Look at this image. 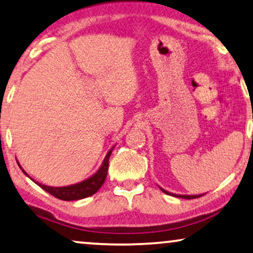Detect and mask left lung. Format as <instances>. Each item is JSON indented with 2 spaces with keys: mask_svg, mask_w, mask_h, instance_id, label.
Listing matches in <instances>:
<instances>
[{
  "mask_svg": "<svg viewBox=\"0 0 253 253\" xmlns=\"http://www.w3.org/2000/svg\"><path fill=\"white\" fill-rule=\"evenodd\" d=\"M159 188H161V187H159ZM161 189H162L163 193H165V194H167V195H169V196H174V197H180V198H184V199H194V198H198V197H201V196H203V195H204V194H202V195H177V194H172V193H169V191L164 190L163 188H161Z\"/></svg>",
  "mask_w": 253,
  "mask_h": 253,
  "instance_id": "left-lung-1",
  "label": "left lung"
}]
</instances>
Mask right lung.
Wrapping results in <instances>:
<instances>
[{"mask_svg": "<svg viewBox=\"0 0 253 253\" xmlns=\"http://www.w3.org/2000/svg\"><path fill=\"white\" fill-rule=\"evenodd\" d=\"M115 147H112L108 151V154H106L101 167H99V169L96 170L91 176L87 177L86 180L81 181V182L70 184V186H65V187H50V186H45V184L38 182V181L32 179V177L25 172L18 162L17 163H18L20 169L23 170L25 175L30 177L33 182L37 183L39 187H41L42 189L47 191V193L52 195V196H55L56 198L62 199V201H77V199L89 197L95 193H97V190L102 187V184L104 183V181L106 179V174H108V169H109V158L110 156H111L112 150L115 149Z\"/></svg>", "mask_w": 253, "mask_h": 253, "instance_id": "right-lung-1", "label": "right lung"}]
</instances>
